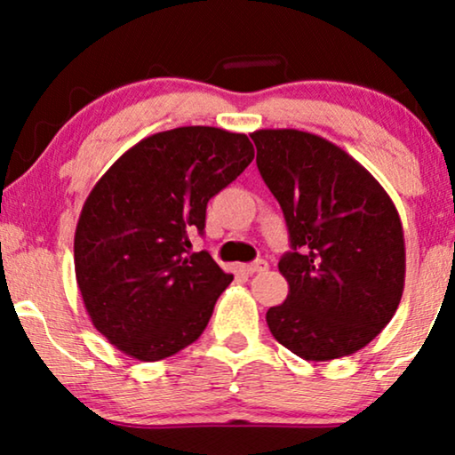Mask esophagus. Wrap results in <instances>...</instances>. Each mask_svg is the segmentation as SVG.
I'll return each mask as SVG.
<instances>
[{"mask_svg": "<svg viewBox=\"0 0 455 455\" xmlns=\"http://www.w3.org/2000/svg\"><path fill=\"white\" fill-rule=\"evenodd\" d=\"M240 269L244 271V273H260V271H267L269 269V265H267V260H263V259H259V260H254V263H248V265H240Z\"/></svg>", "mask_w": 455, "mask_h": 455, "instance_id": "esophagus-1", "label": "esophagus"}]
</instances>
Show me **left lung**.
Segmentation results:
<instances>
[{
  "label": "left lung",
  "mask_w": 455,
  "mask_h": 455,
  "mask_svg": "<svg viewBox=\"0 0 455 455\" xmlns=\"http://www.w3.org/2000/svg\"><path fill=\"white\" fill-rule=\"evenodd\" d=\"M251 139L291 242L279 260L290 291L267 310L269 331L310 363L350 356L400 307L406 277L400 213L372 173L323 136L265 128Z\"/></svg>",
  "instance_id": "left-lung-1"
}]
</instances>
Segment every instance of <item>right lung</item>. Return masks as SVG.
<instances>
[{
    "mask_svg": "<svg viewBox=\"0 0 455 455\" xmlns=\"http://www.w3.org/2000/svg\"><path fill=\"white\" fill-rule=\"evenodd\" d=\"M252 157L246 134L182 126L136 142L92 186L74 271L92 325L126 356L157 363L201 338L234 275L188 235Z\"/></svg>",
    "mask_w": 455,
    "mask_h": 455,
    "instance_id": "obj_1",
    "label": "right lung"
}]
</instances>
